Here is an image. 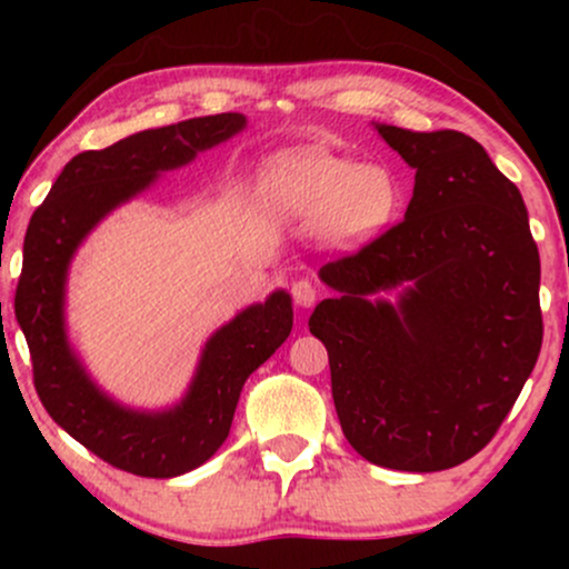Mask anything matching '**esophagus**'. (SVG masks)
<instances>
[{
  "mask_svg": "<svg viewBox=\"0 0 569 569\" xmlns=\"http://www.w3.org/2000/svg\"><path fill=\"white\" fill-rule=\"evenodd\" d=\"M291 297L299 307H312V305H316V299H318V289L312 286V280L299 278V280H293Z\"/></svg>",
  "mask_w": 569,
  "mask_h": 569,
  "instance_id": "obj_1",
  "label": "esophagus"
}]
</instances>
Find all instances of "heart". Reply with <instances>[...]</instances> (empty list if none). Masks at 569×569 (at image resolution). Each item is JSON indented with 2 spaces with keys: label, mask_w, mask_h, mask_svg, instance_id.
Masks as SVG:
<instances>
[{
  "label": "heart",
  "mask_w": 569,
  "mask_h": 569,
  "mask_svg": "<svg viewBox=\"0 0 569 569\" xmlns=\"http://www.w3.org/2000/svg\"><path fill=\"white\" fill-rule=\"evenodd\" d=\"M262 198L272 211L321 224L331 243L358 246L380 234L403 208L401 176L385 166L329 152H291L262 176Z\"/></svg>",
  "instance_id": "heart-1"
}]
</instances>
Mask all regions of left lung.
I'll use <instances>...</instances> for the list:
<instances>
[{"label": "left lung", "instance_id": "1", "mask_svg": "<svg viewBox=\"0 0 569 569\" xmlns=\"http://www.w3.org/2000/svg\"><path fill=\"white\" fill-rule=\"evenodd\" d=\"M415 168L403 221L321 267L310 316L345 439L369 462L430 473L498 433L543 342L540 257L513 181L457 130L377 126ZM403 284L399 302L371 300Z\"/></svg>", "mask_w": 569, "mask_h": 569}]
</instances>
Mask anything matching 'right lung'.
Masks as SVG:
<instances>
[{"instance_id":"add662e5","label":"right lung","mask_w":569,"mask_h":569,"mask_svg":"<svg viewBox=\"0 0 569 569\" xmlns=\"http://www.w3.org/2000/svg\"><path fill=\"white\" fill-rule=\"evenodd\" d=\"M243 128L246 117L238 112L194 117L77 154L26 230L16 318L31 352L37 396L71 439L120 471L171 479L217 452L230 436L248 375L291 335V297L286 291L270 293L264 305L246 307L221 326L206 342L181 403L166 411H133L101 393L69 348L63 326L69 262L84 234L109 211L143 192L158 173L187 166L202 149L217 147Z\"/></svg>"}]
</instances>
